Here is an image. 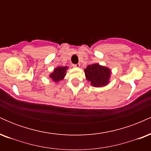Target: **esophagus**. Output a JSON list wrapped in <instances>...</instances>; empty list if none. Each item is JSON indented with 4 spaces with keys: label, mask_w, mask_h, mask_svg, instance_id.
<instances>
[{
    "label": "esophagus",
    "mask_w": 151,
    "mask_h": 151,
    "mask_svg": "<svg viewBox=\"0 0 151 151\" xmlns=\"http://www.w3.org/2000/svg\"><path fill=\"white\" fill-rule=\"evenodd\" d=\"M72 66H73L74 67H77V68H78V67H79L80 65H79V64H76V65H73Z\"/></svg>",
    "instance_id": "esophagus-1"
}]
</instances>
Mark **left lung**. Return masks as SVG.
<instances>
[{"label":"left lung","instance_id":"1","mask_svg":"<svg viewBox=\"0 0 151 151\" xmlns=\"http://www.w3.org/2000/svg\"><path fill=\"white\" fill-rule=\"evenodd\" d=\"M84 72L86 79L94 87H101L107 85L111 74L110 69L97 63L88 65L84 70Z\"/></svg>","mask_w":151,"mask_h":151}]
</instances>
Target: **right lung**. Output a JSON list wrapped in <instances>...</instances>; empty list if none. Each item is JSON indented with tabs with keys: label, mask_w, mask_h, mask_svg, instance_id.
Returning <instances> with one entry per match:
<instances>
[{
	"label": "right lung",
	"mask_w": 151,
	"mask_h": 151,
	"mask_svg": "<svg viewBox=\"0 0 151 151\" xmlns=\"http://www.w3.org/2000/svg\"><path fill=\"white\" fill-rule=\"evenodd\" d=\"M67 70H68V67H56L54 70L53 72H52L50 74V77L55 82H59L60 81L64 79V77H65Z\"/></svg>",
	"instance_id": "add662e5"
}]
</instances>
